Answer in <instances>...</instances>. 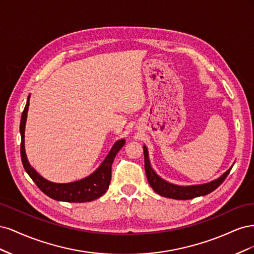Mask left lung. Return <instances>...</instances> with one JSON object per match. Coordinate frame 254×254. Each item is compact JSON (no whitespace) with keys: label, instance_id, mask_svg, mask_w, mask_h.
Returning a JSON list of instances; mask_svg holds the SVG:
<instances>
[{"label":"left lung","instance_id":"8db88e82","mask_svg":"<svg viewBox=\"0 0 254 254\" xmlns=\"http://www.w3.org/2000/svg\"><path fill=\"white\" fill-rule=\"evenodd\" d=\"M144 149V160H145V173L147 176V180L150 184L152 190L158 193L159 195L166 197L177 199V200H188V199H193L195 197L204 196L210 194L211 191L216 190L220 184L224 182V180L227 178L230 171H231L232 166L229 170L222 174L219 178L215 179L211 182L203 183V184H195V186H178V184H174L164 180L155 172V170L151 167L150 160L148 156V149L146 146H143Z\"/></svg>","mask_w":254,"mask_h":254}]
</instances>
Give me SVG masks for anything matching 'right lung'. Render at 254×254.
Here are the masks:
<instances>
[{
	"instance_id": "add662e5",
	"label": "right lung",
	"mask_w": 254,
	"mask_h": 254,
	"mask_svg": "<svg viewBox=\"0 0 254 254\" xmlns=\"http://www.w3.org/2000/svg\"><path fill=\"white\" fill-rule=\"evenodd\" d=\"M29 98L27 97V103L22 113L20 123V133H21V159L23 166L26 173L36 186L39 188L43 193L52 199L57 201L65 202H89L103 196L108 190L111 181V166L113 160L120 149L125 145V139H121L114 143L111 150L105 158L102 164L96 168V171L89 175L88 177L74 182L68 183H55L49 181L38 174L34 167L29 164L26 152H25V125L27 119V112L29 107Z\"/></svg>"
}]
</instances>
